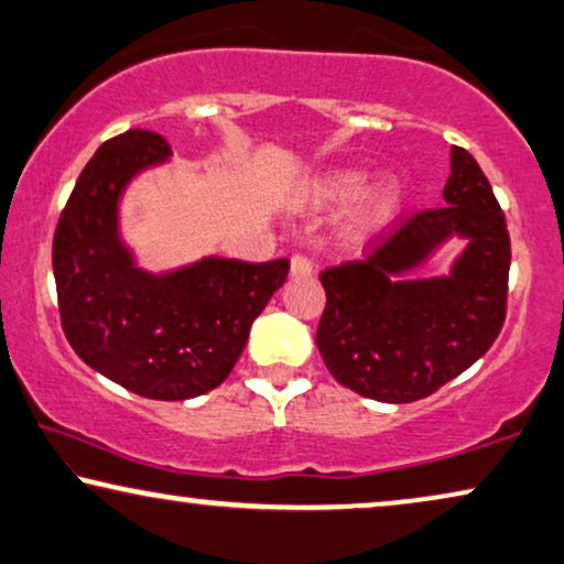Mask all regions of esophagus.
<instances>
[{"instance_id": "34e87169", "label": "esophagus", "mask_w": 564, "mask_h": 564, "mask_svg": "<svg viewBox=\"0 0 564 564\" xmlns=\"http://www.w3.org/2000/svg\"><path fill=\"white\" fill-rule=\"evenodd\" d=\"M313 269H315V264H313V259H310V257H305V254L292 257V264H290L292 276H310V274H313Z\"/></svg>"}]
</instances>
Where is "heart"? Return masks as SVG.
<instances>
[{
  "instance_id": "heart-1",
  "label": "heart",
  "mask_w": 564,
  "mask_h": 564,
  "mask_svg": "<svg viewBox=\"0 0 564 564\" xmlns=\"http://www.w3.org/2000/svg\"><path fill=\"white\" fill-rule=\"evenodd\" d=\"M361 185V175L358 173H328L310 185V200L315 206H338V203L348 200L350 195ZM397 203V185L389 177H379L364 187L356 198L354 218L356 224L366 228L379 224L381 218L389 216V210Z\"/></svg>"
}]
</instances>
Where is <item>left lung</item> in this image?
<instances>
[{"label":"left lung","mask_w":564,"mask_h":564,"mask_svg":"<svg viewBox=\"0 0 564 564\" xmlns=\"http://www.w3.org/2000/svg\"><path fill=\"white\" fill-rule=\"evenodd\" d=\"M447 206L420 210L364 259L321 272L317 348L343 387L377 402H417L478 361L499 338L511 239L494 187L473 154L453 147ZM453 232L469 239L451 278L402 281Z\"/></svg>","instance_id":"8db88e82"}]
</instances>
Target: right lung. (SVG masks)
Wrapping results in <instances>:
<instances>
[{
    "mask_svg": "<svg viewBox=\"0 0 564 564\" xmlns=\"http://www.w3.org/2000/svg\"><path fill=\"white\" fill-rule=\"evenodd\" d=\"M167 158L165 137L147 129L106 140L65 203L53 272L73 350L134 394L181 402L231 373L251 323L288 280L290 259L208 257L162 276L137 269L119 239V195L140 170Z\"/></svg>",
    "mask_w": 564,
    "mask_h": 564,
    "instance_id": "right-lung-1",
    "label": "right lung"
}]
</instances>
